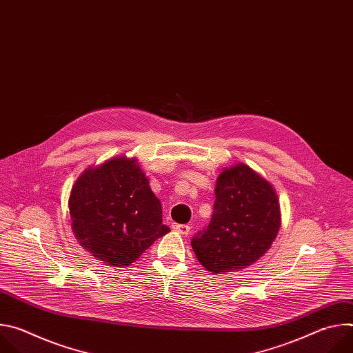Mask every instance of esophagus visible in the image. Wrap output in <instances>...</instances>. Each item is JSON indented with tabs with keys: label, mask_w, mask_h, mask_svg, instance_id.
Here are the masks:
<instances>
[{
	"label": "esophagus",
	"mask_w": 353,
	"mask_h": 353,
	"mask_svg": "<svg viewBox=\"0 0 353 353\" xmlns=\"http://www.w3.org/2000/svg\"><path fill=\"white\" fill-rule=\"evenodd\" d=\"M173 230H176L177 233L183 234V236H187L190 233V226L188 225H181V223H173L172 225Z\"/></svg>",
	"instance_id": "obj_1"
}]
</instances>
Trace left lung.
<instances>
[{
    "mask_svg": "<svg viewBox=\"0 0 353 353\" xmlns=\"http://www.w3.org/2000/svg\"><path fill=\"white\" fill-rule=\"evenodd\" d=\"M279 226L274 187L239 163L219 174L211 222L191 239V245L210 272L240 271L265 254Z\"/></svg>",
    "mask_w": 353,
    "mask_h": 353,
    "instance_id": "obj_1",
    "label": "left lung"
}]
</instances>
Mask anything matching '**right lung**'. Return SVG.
Here are the masks:
<instances>
[{"instance_id":"add662e5","label":"right lung","mask_w":353,"mask_h":353,"mask_svg":"<svg viewBox=\"0 0 353 353\" xmlns=\"http://www.w3.org/2000/svg\"><path fill=\"white\" fill-rule=\"evenodd\" d=\"M75 237L113 267L131 265L170 229L162 205L135 159L114 158L85 170L70 195Z\"/></svg>"}]
</instances>
